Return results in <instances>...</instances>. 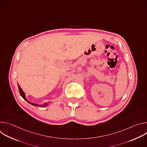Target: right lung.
Returning a JSON list of instances; mask_svg holds the SVG:
<instances>
[{
	"label": "right lung",
	"instance_id": "add662e5",
	"mask_svg": "<svg viewBox=\"0 0 147 147\" xmlns=\"http://www.w3.org/2000/svg\"><path fill=\"white\" fill-rule=\"evenodd\" d=\"M18 84V90H19V92H20V95L22 96V97L24 100H26L27 102H28L30 104L32 105L33 106L38 107H41V108H45V107L48 106L51 103V102H45V103H44L43 105H39V104H37V103H32V102H30V101L26 98V96L25 92L23 91V90H22V88H21V87H20L18 84Z\"/></svg>",
	"mask_w": 147,
	"mask_h": 147
}]
</instances>
